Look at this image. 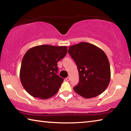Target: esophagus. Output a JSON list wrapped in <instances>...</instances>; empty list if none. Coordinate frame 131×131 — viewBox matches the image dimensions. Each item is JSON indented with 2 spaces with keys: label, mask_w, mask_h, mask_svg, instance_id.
<instances>
[{
  "label": "esophagus",
  "mask_w": 131,
  "mask_h": 131,
  "mask_svg": "<svg viewBox=\"0 0 131 131\" xmlns=\"http://www.w3.org/2000/svg\"><path fill=\"white\" fill-rule=\"evenodd\" d=\"M66 80L68 81H70V77H66Z\"/></svg>",
  "instance_id": "1"
}]
</instances>
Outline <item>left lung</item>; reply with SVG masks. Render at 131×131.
<instances>
[{
	"mask_svg": "<svg viewBox=\"0 0 131 131\" xmlns=\"http://www.w3.org/2000/svg\"><path fill=\"white\" fill-rule=\"evenodd\" d=\"M68 52L79 70V83L73 88L74 91L85 98L96 97L105 91L111 76L105 52L94 44L81 42L69 47Z\"/></svg>",
	"mask_w": 131,
	"mask_h": 131,
	"instance_id": "obj_1",
	"label": "left lung"
}]
</instances>
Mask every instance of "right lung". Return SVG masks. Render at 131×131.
<instances>
[{"label":"right lung","mask_w":131,"mask_h":131,"mask_svg":"<svg viewBox=\"0 0 131 131\" xmlns=\"http://www.w3.org/2000/svg\"><path fill=\"white\" fill-rule=\"evenodd\" d=\"M66 46L40 45L29 49L19 72L22 85L31 96L46 99L54 96L63 79L57 75V62L67 54Z\"/></svg>","instance_id":"1"}]
</instances>
